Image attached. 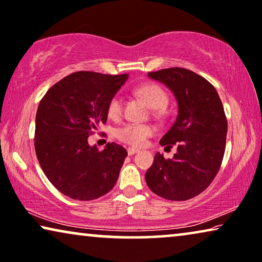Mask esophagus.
Segmentation results:
<instances>
[{
	"label": "esophagus",
	"mask_w": 262,
	"mask_h": 262,
	"mask_svg": "<svg viewBox=\"0 0 262 262\" xmlns=\"http://www.w3.org/2000/svg\"><path fill=\"white\" fill-rule=\"evenodd\" d=\"M138 152V150L137 149H134V147H128L127 149V154L130 155V156H132V155H135V154H137Z\"/></svg>",
	"instance_id": "34e87169"
}]
</instances>
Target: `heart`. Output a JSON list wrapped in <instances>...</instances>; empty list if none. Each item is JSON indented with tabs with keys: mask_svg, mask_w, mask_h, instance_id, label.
Instances as JSON below:
<instances>
[{
	"mask_svg": "<svg viewBox=\"0 0 262 262\" xmlns=\"http://www.w3.org/2000/svg\"><path fill=\"white\" fill-rule=\"evenodd\" d=\"M136 93L145 103L155 110V116H163V107L168 104V94L157 84H144L136 90ZM123 113V99L120 96H113L107 105V115L112 119H117ZM154 127L149 124L128 123L119 127L116 132L117 138L127 145L140 147L146 143L147 138L154 135Z\"/></svg>",
	"mask_w": 262,
	"mask_h": 262,
	"instance_id": "b5f03b06",
	"label": "heart"
}]
</instances>
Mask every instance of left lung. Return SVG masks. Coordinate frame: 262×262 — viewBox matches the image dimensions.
<instances>
[{
    "label": "left lung",
    "mask_w": 262,
    "mask_h": 262,
    "mask_svg": "<svg viewBox=\"0 0 262 262\" xmlns=\"http://www.w3.org/2000/svg\"><path fill=\"white\" fill-rule=\"evenodd\" d=\"M147 75L173 93L178 115L159 142L166 147L176 145L177 152L171 159L156 154L145 173L146 184L163 199L190 200L209 187L221 166L227 136L222 101L209 81L185 68H164Z\"/></svg>",
    "instance_id": "left-lung-1"
}]
</instances>
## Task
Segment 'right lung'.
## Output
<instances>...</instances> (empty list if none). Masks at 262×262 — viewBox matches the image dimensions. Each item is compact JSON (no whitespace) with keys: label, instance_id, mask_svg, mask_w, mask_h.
I'll use <instances>...</instances> for the list:
<instances>
[{"label":"right lung","instance_id":"add662e5","mask_svg":"<svg viewBox=\"0 0 262 262\" xmlns=\"http://www.w3.org/2000/svg\"><path fill=\"white\" fill-rule=\"evenodd\" d=\"M127 74L75 72L41 99L35 119L36 157L49 182L78 201L101 197L115 187L127 151L107 143L103 151L89 136L107 120V105Z\"/></svg>","mask_w":262,"mask_h":262}]
</instances>
